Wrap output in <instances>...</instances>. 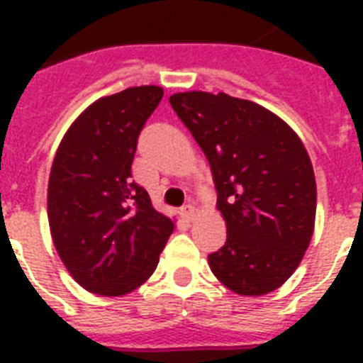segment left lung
<instances>
[{"label":"left lung","instance_id":"1","mask_svg":"<svg viewBox=\"0 0 363 363\" xmlns=\"http://www.w3.org/2000/svg\"><path fill=\"white\" fill-rule=\"evenodd\" d=\"M164 98L125 88L92 104L65 133L48 179V224L71 277L98 296H124L158 265L175 230L131 179L137 139Z\"/></svg>","mask_w":363,"mask_h":363}]
</instances>
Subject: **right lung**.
<instances>
[{
	"instance_id": "add662e5",
	"label": "right lung",
	"mask_w": 363,
	"mask_h": 363,
	"mask_svg": "<svg viewBox=\"0 0 363 363\" xmlns=\"http://www.w3.org/2000/svg\"><path fill=\"white\" fill-rule=\"evenodd\" d=\"M169 104L209 160L226 220L211 271L241 296L273 292L298 269L315 230L316 182L303 143L248 99L184 92Z\"/></svg>"
}]
</instances>
